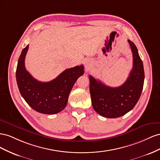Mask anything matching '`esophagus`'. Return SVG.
<instances>
[{
    "label": "esophagus",
    "instance_id": "34e87169",
    "mask_svg": "<svg viewBox=\"0 0 160 160\" xmlns=\"http://www.w3.org/2000/svg\"><path fill=\"white\" fill-rule=\"evenodd\" d=\"M86 69H88V68H90V63H86Z\"/></svg>",
    "mask_w": 160,
    "mask_h": 160
}]
</instances>
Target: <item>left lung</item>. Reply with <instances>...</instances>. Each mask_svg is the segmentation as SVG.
Masks as SVG:
<instances>
[{
	"label": "left lung",
	"mask_w": 160,
	"mask_h": 160,
	"mask_svg": "<svg viewBox=\"0 0 160 160\" xmlns=\"http://www.w3.org/2000/svg\"><path fill=\"white\" fill-rule=\"evenodd\" d=\"M133 53V68L125 82L118 87H110L95 79L90 78V92L94 111L107 118H117L134 108L142 92L145 74L143 62L135 45L128 40Z\"/></svg>",
	"instance_id": "left-lung-1"
}]
</instances>
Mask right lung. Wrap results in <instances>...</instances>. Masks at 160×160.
<instances>
[{
	"instance_id": "add662e5",
	"label": "right lung",
	"mask_w": 160,
	"mask_h": 160,
	"mask_svg": "<svg viewBox=\"0 0 160 160\" xmlns=\"http://www.w3.org/2000/svg\"><path fill=\"white\" fill-rule=\"evenodd\" d=\"M29 45L22 50L16 71L18 88L27 103L37 112L53 115L65 108L71 90L84 74V66L68 68L48 82L38 81L27 71L25 58Z\"/></svg>"
}]
</instances>
